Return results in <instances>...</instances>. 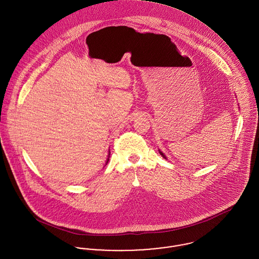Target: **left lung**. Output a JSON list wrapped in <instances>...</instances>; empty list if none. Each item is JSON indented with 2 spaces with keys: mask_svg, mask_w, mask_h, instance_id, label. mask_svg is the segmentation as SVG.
Wrapping results in <instances>:
<instances>
[{
  "mask_svg": "<svg viewBox=\"0 0 259 259\" xmlns=\"http://www.w3.org/2000/svg\"><path fill=\"white\" fill-rule=\"evenodd\" d=\"M159 154L162 156V158H163V159H166V157H165V156H164V155H163L161 152H159Z\"/></svg>",
  "mask_w": 259,
  "mask_h": 259,
  "instance_id": "left-lung-1",
  "label": "left lung"
}]
</instances>
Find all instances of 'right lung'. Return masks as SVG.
I'll return each instance as SVG.
<instances>
[{"instance_id": "1", "label": "right lung", "mask_w": 259, "mask_h": 259, "mask_svg": "<svg viewBox=\"0 0 259 259\" xmlns=\"http://www.w3.org/2000/svg\"><path fill=\"white\" fill-rule=\"evenodd\" d=\"M107 162H108V159H107V161H106V163H107Z\"/></svg>"}]
</instances>
